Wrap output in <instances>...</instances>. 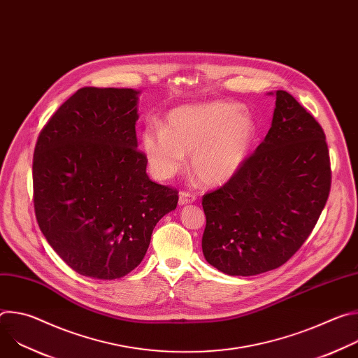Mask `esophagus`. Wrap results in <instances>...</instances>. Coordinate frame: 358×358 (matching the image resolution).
I'll use <instances>...</instances> for the list:
<instances>
[{
    "mask_svg": "<svg viewBox=\"0 0 358 358\" xmlns=\"http://www.w3.org/2000/svg\"><path fill=\"white\" fill-rule=\"evenodd\" d=\"M195 199H196L195 195H192L189 192H180V195H178V203H180V206H187V203H191Z\"/></svg>",
    "mask_w": 358,
    "mask_h": 358,
    "instance_id": "esophagus-1",
    "label": "esophagus"
}]
</instances>
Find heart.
Returning a JSON list of instances; mask_svg holds the SVG:
<instances>
[{
  "mask_svg": "<svg viewBox=\"0 0 358 358\" xmlns=\"http://www.w3.org/2000/svg\"><path fill=\"white\" fill-rule=\"evenodd\" d=\"M252 113L231 101H208L171 110L166 124L151 123L141 133V150L151 174L169 180L191 155L194 174L207 185L232 180L245 164L257 138Z\"/></svg>",
  "mask_w": 358,
  "mask_h": 358,
  "instance_id": "b5f03b06",
  "label": "heart"
}]
</instances>
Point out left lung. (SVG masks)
<instances>
[{
  "label": "left lung",
  "mask_w": 358,
  "mask_h": 358,
  "mask_svg": "<svg viewBox=\"0 0 358 358\" xmlns=\"http://www.w3.org/2000/svg\"><path fill=\"white\" fill-rule=\"evenodd\" d=\"M272 126L238 174L202 196V252L229 276L282 266L308 239L329 198L331 171L322 126L285 90Z\"/></svg>",
  "instance_id": "8db88e82"
}]
</instances>
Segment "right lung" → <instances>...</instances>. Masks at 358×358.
<instances>
[{"label":"right lung","mask_w":358,"mask_h":358,"mask_svg":"<svg viewBox=\"0 0 358 358\" xmlns=\"http://www.w3.org/2000/svg\"><path fill=\"white\" fill-rule=\"evenodd\" d=\"M138 90L82 87L39 133L32 164L38 225L82 276L113 280L140 265L178 202L137 150Z\"/></svg>","instance_id":"add662e5"}]
</instances>
